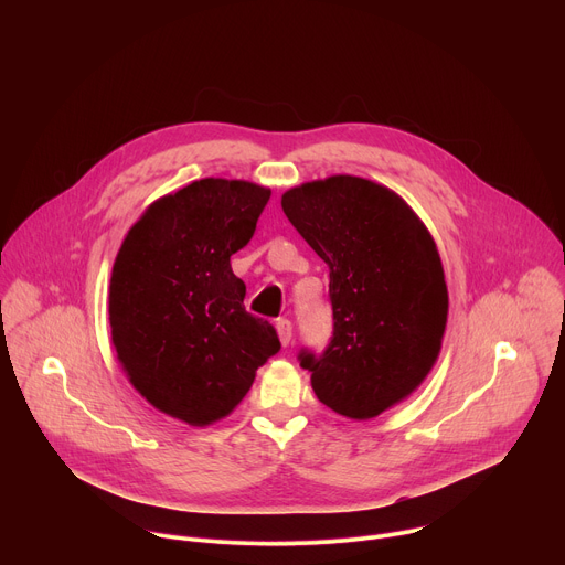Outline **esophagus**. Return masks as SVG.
I'll return each mask as SVG.
<instances>
[{
  "label": "esophagus",
  "mask_w": 565,
  "mask_h": 565,
  "mask_svg": "<svg viewBox=\"0 0 565 565\" xmlns=\"http://www.w3.org/2000/svg\"><path fill=\"white\" fill-rule=\"evenodd\" d=\"M277 335H279V342L284 347H288L292 342V321L290 319H279L277 321Z\"/></svg>",
  "instance_id": "esophagus-1"
}]
</instances>
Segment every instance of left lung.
<instances>
[{"label": "left lung", "mask_w": 565, "mask_h": 565, "mask_svg": "<svg viewBox=\"0 0 565 565\" xmlns=\"http://www.w3.org/2000/svg\"><path fill=\"white\" fill-rule=\"evenodd\" d=\"M281 207L331 277L333 340L324 355L303 351L299 362L329 409L377 418L440 355L449 295L436 241L405 199L360 177L301 183Z\"/></svg>", "instance_id": "left-lung-1"}]
</instances>
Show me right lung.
Listing matches in <instances>:
<instances>
[{
  "label": "right lung",
  "instance_id": "obj_1",
  "mask_svg": "<svg viewBox=\"0 0 565 565\" xmlns=\"http://www.w3.org/2000/svg\"><path fill=\"white\" fill-rule=\"evenodd\" d=\"M270 190L201 179L156 199L129 227L109 284V324L131 386L192 427L230 416L281 344L246 310L230 257L255 234Z\"/></svg>",
  "mask_w": 565,
  "mask_h": 565
}]
</instances>
